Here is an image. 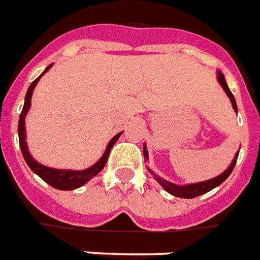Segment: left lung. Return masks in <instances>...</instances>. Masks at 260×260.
<instances>
[{"mask_svg": "<svg viewBox=\"0 0 260 260\" xmlns=\"http://www.w3.org/2000/svg\"><path fill=\"white\" fill-rule=\"evenodd\" d=\"M217 78H218V82L221 84L222 89L225 91V93H227L228 98H230V101H231V104H233L234 110L237 112L238 108H237L235 98H234L233 92L230 91L227 82H225V78H224V75H222L220 71H218V77H217ZM238 154H239V151L235 154V156H234L231 165H230V167H228V168L225 169L221 175L215 176V178H213V179L204 180V182H199V183H190V185H183V186L175 185V183H172V182H168V180H165L164 178H161V176H158V175L154 174L150 168H148V171H150V174L152 175L158 182H159V185L162 186L167 192L171 193L172 196H176V198H182V199H193V198H198V196H200V194H204V193L210 192L211 189H214V187H217L218 185H221L222 182L227 179L228 176L231 175V172H233L234 167H235V164H237V159H238ZM144 156L145 158H148V152H147V147H145V145H144Z\"/></svg>", "mask_w": 260, "mask_h": 260, "instance_id": "left-lung-1", "label": "left lung"}]
</instances>
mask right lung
<instances>
[{
    "mask_svg": "<svg viewBox=\"0 0 260 260\" xmlns=\"http://www.w3.org/2000/svg\"><path fill=\"white\" fill-rule=\"evenodd\" d=\"M51 67V64L49 67H46V70L42 73V75L49 71V68ZM40 75V77H42ZM40 77H38L36 80L33 81L29 89L26 92V96H25V104H23V109L21 112V116H19V124H18V136H19V147H21L22 155L25 158V161L29 165V168L32 169L35 174L40 176L42 179L45 180L46 183H49L50 186H53L54 189H58V190H73V189H77V187H81L82 185H85L86 182L89 179H92L93 176H96L104 167L106 165V161H108V156L110 154V150L115 144L117 139L120 137V134H116L113 139L110 140L109 144L106 147V151L104 152V155L101 156V159L98 161L96 164H93L91 168L84 169V171H66V169H54L49 168V167H45L42 164H39L38 161H35L30 155V152L27 151L26 145V132H25V116H26L27 110L30 108V98H32L33 89L38 84V81L40 80Z\"/></svg>",
    "mask_w": 260,
    "mask_h": 260,
    "instance_id": "1",
    "label": "right lung"
}]
</instances>
